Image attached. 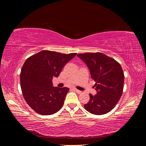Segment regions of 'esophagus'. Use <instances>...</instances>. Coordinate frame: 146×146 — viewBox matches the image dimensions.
I'll use <instances>...</instances> for the list:
<instances>
[{
	"label": "esophagus",
	"mask_w": 146,
	"mask_h": 146,
	"mask_svg": "<svg viewBox=\"0 0 146 146\" xmlns=\"http://www.w3.org/2000/svg\"><path fill=\"white\" fill-rule=\"evenodd\" d=\"M75 91H76V92H77V93H78V94H80L81 92H82V91H80V90H77V89H73Z\"/></svg>",
	"instance_id": "34e87169"
}]
</instances>
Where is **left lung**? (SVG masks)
<instances>
[{
	"instance_id": "obj_1",
	"label": "left lung",
	"mask_w": 146,
	"mask_h": 146,
	"mask_svg": "<svg viewBox=\"0 0 146 146\" xmlns=\"http://www.w3.org/2000/svg\"><path fill=\"white\" fill-rule=\"evenodd\" d=\"M90 71L96 82L97 94H90L89 102L84 105L88 111L96 115L110 112L122 94L124 74L121 66L113 58L100 52L78 54Z\"/></svg>"
}]
</instances>
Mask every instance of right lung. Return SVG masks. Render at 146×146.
Here are the masks:
<instances>
[{
	"label": "right lung",
	"mask_w": 146,
	"mask_h": 146,
	"mask_svg": "<svg viewBox=\"0 0 146 146\" xmlns=\"http://www.w3.org/2000/svg\"><path fill=\"white\" fill-rule=\"evenodd\" d=\"M76 55L42 50L26 60L20 74L21 87L26 102L35 112L50 115L63 107L69 88L53 86L52 80Z\"/></svg>",
	"instance_id": "obj_1"
}]
</instances>
